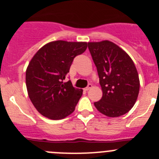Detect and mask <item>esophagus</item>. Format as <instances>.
<instances>
[{"label":"esophagus","instance_id":"34e87169","mask_svg":"<svg viewBox=\"0 0 159 159\" xmlns=\"http://www.w3.org/2000/svg\"><path fill=\"white\" fill-rule=\"evenodd\" d=\"M93 87V86H92V84H90V83H89V84H88V86H86V88H85L84 89V90H86V91H87V90H89V89H91V88Z\"/></svg>","mask_w":159,"mask_h":159}]
</instances>
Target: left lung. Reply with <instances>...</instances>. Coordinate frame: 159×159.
<instances>
[{"instance_id":"obj_1","label":"left lung","mask_w":159,"mask_h":159,"mask_svg":"<svg viewBox=\"0 0 159 159\" xmlns=\"http://www.w3.org/2000/svg\"><path fill=\"white\" fill-rule=\"evenodd\" d=\"M88 48L103 91L100 100L94 103L96 108L110 117L124 115L133 107L139 93L134 63L126 52L110 41L88 42Z\"/></svg>"}]
</instances>
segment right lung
Here are the masks:
<instances>
[{"label": "right lung", "instance_id": "right-lung-1", "mask_svg": "<svg viewBox=\"0 0 159 159\" xmlns=\"http://www.w3.org/2000/svg\"><path fill=\"white\" fill-rule=\"evenodd\" d=\"M86 48V42L55 41L42 46L31 59L26 70L27 90L42 115L61 120L74 111L83 89L63 80L74 58Z\"/></svg>", "mask_w": 159, "mask_h": 159}]
</instances>
